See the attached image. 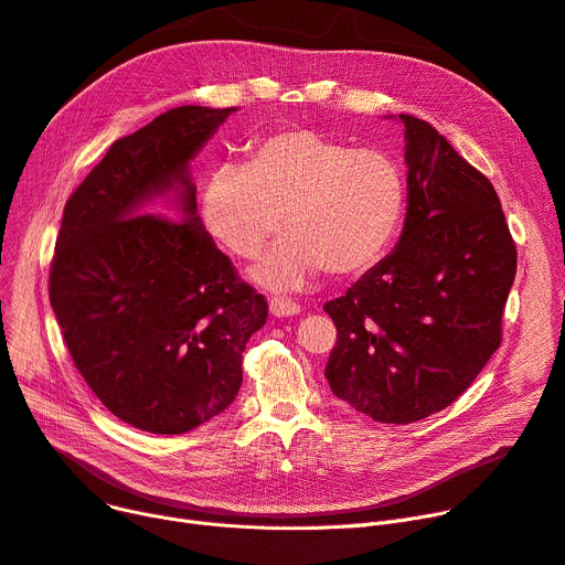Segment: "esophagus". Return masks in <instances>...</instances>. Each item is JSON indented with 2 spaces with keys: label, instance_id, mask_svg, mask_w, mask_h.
Listing matches in <instances>:
<instances>
[{
  "label": "esophagus",
  "instance_id": "34e87169",
  "mask_svg": "<svg viewBox=\"0 0 565 565\" xmlns=\"http://www.w3.org/2000/svg\"><path fill=\"white\" fill-rule=\"evenodd\" d=\"M270 311H273V316L286 318V316H298L302 309H300L298 302H292L288 298H273L270 300Z\"/></svg>",
  "mask_w": 565,
  "mask_h": 565
}]
</instances>
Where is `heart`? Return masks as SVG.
<instances>
[{
  "label": "heart",
  "mask_w": 565,
  "mask_h": 565,
  "mask_svg": "<svg viewBox=\"0 0 565 565\" xmlns=\"http://www.w3.org/2000/svg\"><path fill=\"white\" fill-rule=\"evenodd\" d=\"M405 205V173L392 156L311 128L256 141L245 164L215 167L201 190L207 233L237 258H256L288 228L254 273L284 290L322 267L334 277L369 270L392 247Z\"/></svg>",
  "instance_id": "obj_1"
}]
</instances>
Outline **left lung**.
I'll use <instances>...</instances> for the list:
<instances>
[{"label":"left lung","mask_w":565,"mask_h":565,"mask_svg":"<svg viewBox=\"0 0 565 565\" xmlns=\"http://www.w3.org/2000/svg\"><path fill=\"white\" fill-rule=\"evenodd\" d=\"M405 126L407 215L398 245L324 305L332 392L382 424L451 405L501 345L518 252L488 178L428 121Z\"/></svg>","instance_id":"obj_1"}]
</instances>
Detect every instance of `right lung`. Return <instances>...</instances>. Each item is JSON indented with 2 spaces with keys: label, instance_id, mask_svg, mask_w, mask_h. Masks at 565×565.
Here are the masks:
<instances>
[{
  "label": "right lung",
  "instance_id": "add662e5",
  "mask_svg": "<svg viewBox=\"0 0 565 565\" xmlns=\"http://www.w3.org/2000/svg\"><path fill=\"white\" fill-rule=\"evenodd\" d=\"M235 107H173L116 139L64 207L50 305L71 358L121 422L181 435L224 412L267 302L196 215L190 160ZM167 191L179 217L158 214ZM169 212V211H168Z\"/></svg>",
  "mask_w": 565,
  "mask_h": 565
}]
</instances>
